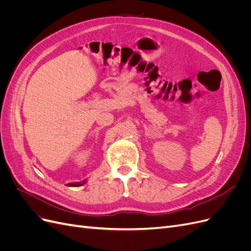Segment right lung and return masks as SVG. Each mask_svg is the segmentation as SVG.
<instances>
[{
	"instance_id": "add662e5",
	"label": "right lung",
	"mask_w": 251,
	"mask_h": 251,
	"mask_svg": "<svg viewBox=\"0 0 251 251\" xmlns=\"http://www.w3.org/2000/svg\"><path fill=\"white\" fill-rule=\"evenodd\" d=\"M87 182V180H82L80 182H71V183H68L67 186H71V187H78V186H81L83 185Z\"/></svg>"
}]
</instances>
